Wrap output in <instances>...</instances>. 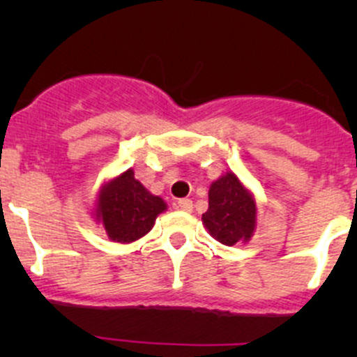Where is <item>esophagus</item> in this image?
Here are the masks:
<instances>
[{
	"mask_svg": "<svg viewBox=\"0 0 357 357\" xmlns=\"http://www.w3.org/2000/svg\"><path fill=\"white\" fill-rule=\"evenodd\" d=\"M176 207L181 208V211L185 212H192L193 211V202L190 199H179L176 202Z\"/></svg>",
	"mask_w": 357,
	"mask_h": 357,
	"instance_id": "obj_1",
	"label": "esophagus"
}]
</instances>
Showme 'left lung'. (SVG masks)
<instances>
[{
	"label": "left lung",
	"instance_id": "obj_1",
	"mask_svg": "<svg viewBox=\"0 0 357 357\" xmlns=\"http://www.w3.org/2000/svg\"><path fill=\"white\" fill-rule=\"evenodd\" d=\"M254 197L233 172L214 181L208 190V208L204 215L205 228L222 245L248 242L255 229Z\"/></svg>",
	"mask_w": 357,
	"mask_h": 357
}]
</instances>
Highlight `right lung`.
<instances>
[{
  "mask_svg": "<svg viewBox=\"0 0 357 357\" xmlns=\"http://www.w3.org/2000/svg\"><path fill=\"white\" fill-rule=\"evenodd\" d=\"M165 208V202L152 195L135 179L132 169H128L102 188L96 204V219L103 222L110 240L129 243L145 236Z\"/></svg>",
  "mask_w": 357,
  "mask_h": 357,
  "instance_id": "right-lung-1",
  "label": "right lung"
}]
</instances>
